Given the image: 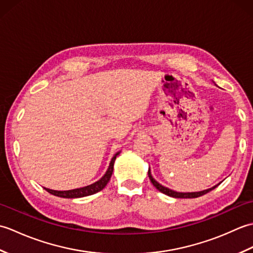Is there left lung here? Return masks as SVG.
Returning <instances> with one entry per match:
<instances>
[{
	"instance_id": "obj_1",
	"label": "left lung",
	"mask_w": 253,
	"mask_h": 253,
	"mask_svg": "<svg viewBox=\"0 0 253 253\" xmlns=\"http://www.w3.org/2000/svg\"><path fill=\"white\" fill-rule=\"evenodd\" d=\"M148 175H149V178H150V180H151V182L153 184V186L157 188V189L159 190V191H161L162 193H164V195H168V196H169V197H173V198H198V197H201V196H203V195H206V193H208V192H210L211 190H213L214 188H216L218 185H216V186H214V187H212V188H210V189H207V190H202V191H198V192H177V191H174V190H171V189H169V188H168V187H164V186H162L160 184V182H158L157 180H155L153 177H152V175H151V171H150V169H149V170H148Z\"/></svg>"
}]
</instances>
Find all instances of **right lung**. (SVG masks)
Returning a JSON list of instances; mask_svg holds the SVG:
<instances>
[{
  "label": "right lung",
  "instance_id": "1",
  "mask_svg": "<svg viewBox=\"0 0 253 253\" xmlns=\"http://www.w3.org/2000/svg\"><path fill=\"white\" fill-rule=\"evenodd\" d=\"M121 152H117L114 157L112 158L111 163L109 165V169H107L106 173L104 174V176L98 181L93 182L89 186H85L83 188H77V189H72V190H64V191H58V190H52L49 189V188H44V189L50 192L51 195H54L56 197H61V198H83V197H87V196H91L93 193H96L101 191L103 188L107 185V182L110 181V178L113 173V169H114V162L116 160V157Z\"/></svg>",
  "mask_w": 253,
  "mask_h": 253
}]
</instances>
